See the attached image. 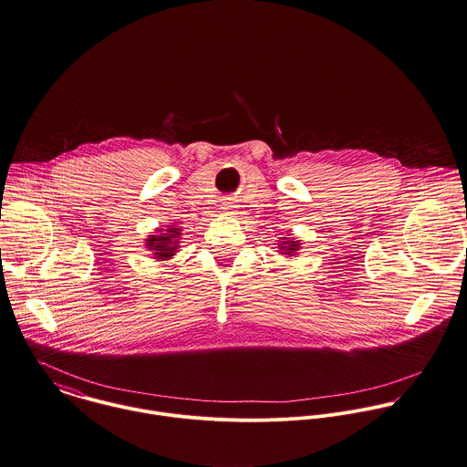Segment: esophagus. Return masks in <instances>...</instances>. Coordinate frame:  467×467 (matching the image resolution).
Segmentation results:
<instances>
[{"mask_svg":"<svg viewBox=\"0 0 467 467\" xmlns=\"http://www.w3.org/2000/svg\"><path fill=\"white\" fill-rule=\"evenodd\" d=\"M234 207H236V205H234V203H233V202H231V200H227V202H223V209H227V213H229V211H233V209H234Z\"/></svg>","mask_w":467,"mask_h":467,"instance_id":"esophagus-1","label":"esophagus"}]
</instances>
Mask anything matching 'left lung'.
<instances>
[{
	"label": "left lung",
	"instance_id": "1",
	"mask_svg": "<svg viewBox=\"0 0 467 467\" xmlns=\"http://www.w3.org/2000/svg\"><path fill=\"white\" fill-rule=\"evenodd\" d=\"M281 254L288 256H296L297 251L301 249V240H294V238H281L280 245H278Z\"/></svg>",
	"mask_w": 467,
	"mask_h": 467
}]
</instances>
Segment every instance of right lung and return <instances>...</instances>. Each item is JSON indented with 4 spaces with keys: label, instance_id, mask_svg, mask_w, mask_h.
<instances>
[{
    "label": "right lung",
    "instance_id": "add662e5",
    "mask_svg": "<svg viewBox=\"0 0 467 467\" xmlns=\"http://www.w3.org/2000/svg\"><path fill=\"white\" fill-rule=\"evenodd\" d=\"M181 234L182 229L177 225H168V229H157L155 234H150L146 238V249L153 253V260L168 262L179 251Z\"/></svg>",
    "mask_w": 467,
    "mask_h": 467
}]
</instances>
